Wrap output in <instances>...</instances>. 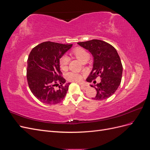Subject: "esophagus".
Returning <instances> with one entry per match:
<instances>
[{"label":"esophagus","instance_id":"obj_1","mask_svg":"<svg viewBox=\"0 0 150 150\" xmlns=\"http://www.w3.org/2000/svg\"><path fill=\"white\" fill-rule=\"evenodd\" d=\"M81 88L83 89H87L89 88V85L88 84H81Z\"/></svg>","mask_w":150,"mask_h":150}]
</instances>
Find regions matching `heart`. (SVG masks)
I'll use <instances>...</instances> for the list:
<instances>
[{"mask_svg": "<svg viewBox=\"0 0 150 150\" xmlns=\"http://www.w3.org/2000/svg\"><path fill=\"white\" fill-rule=\"evenodd\" d=\"M73 53L76 57L79 59L80 61H82L83 59L86 57H88V54L87 53L85 50L83 48H76L74 50ZM69 57H68L67 56L64 55L61 57L60 60H59V66L61 69L65 71L67 69L68 67V64H69ZM66 79L69 81H72V82H80V81L82 80L83 79V76L79 73H77V72H67L66 75Z\"/></svg>", "mask_w": 150, "mask_h": 150, "instance_id": "obj_1", "label": "heart"}]
</instances>
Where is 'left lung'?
I'll return each mask as SVG.
<instances>
[{"mask_svg":"<svg viewBox=\"0 0 150 150\" xmlns=\"http://www.w3.org/2000/svg\"><path fill=\"white\" fill-rule=\"evenodd\" d=\"M78 44L93 54L94 64L86 81L93 83L91 85L96 90L95 100H103L111 96L121 83L122 66L120 57L116 49L109 43L101 40L93 39ZM98 76L101 78V82L96 83L94 80Z\"/></svg>","mask_w":150,"mask_h":150,"instance_id":"obj_1","label":"left lung"}]
</instances>
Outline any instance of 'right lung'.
Segmentation results:
<instances>
[{"mask_svg":"<svg viewBox=\"0 0 150 150\" xmlns=\"http://www.w3.org/2000/svg\"><path fill=\"white\" fill-rule=\"evenodd\" d=\"M72 44L44 42L30 51L27 67L29 89L39 101L47 104L59 103L64 98L71 83L64 84L59 59Z\"/></svg>","mask_w":150,"mask_h":150,"instance_id":"right-lung-1","label":"right lung"}]
</instances>
